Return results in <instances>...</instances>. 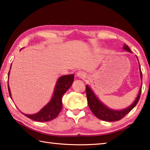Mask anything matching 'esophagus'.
<instances>
[{"mask_svg":"<svg viewBox=\"0 0 150 150\" xmlns=\"http://www.w3.org/2000/svg\"><path fill=\"white\" fill-rule=\"evenodd\" d=\"M77 76L80 79H84V78L87 77V74H86L85 72L81 71H78L77 73Z\"/></svg>","mask_w":150,"mask_h":150,"instance_id":"esophagus-1","label":"esophagus"}]
</instances>
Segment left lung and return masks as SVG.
Here are the masks:
<instances>
[{
  "label": "left lung",
  "instance_id": "obj_1",
  "mask_svg": "<svg viewBox=\"0 0 150 150\" xmlns=\"http://www.w3.org/2000/svg\"><path fill=\"white\" fill-rule=\"evenodd\" d=\"M124 50L128 51L129 52H131L130 48L128 45L124 44L123 47ZM140 67V65H139ZM140 75L141 78L142 79V73L140 69ZM142 92V87L139 90V92L136 99L133 103L132 105L128 108L122 110H114L109 109L106 107L105 105L100 102V101L96 97L95 95H94L92 90L88 87V85H86V94H87V98L88 105L89 106V108L92 112L94 114L96 117L98 119H100L102 120L107 121V122H115L117 120H120V119L124 118L127 114H128L132 109L135 107L136 105L138 104L139 100Z\"/></svg>",
  "mask_w": 150,
  "mask_h": 150
}]
</instances>
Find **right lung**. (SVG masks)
Returning <instances> with one entry per match:
<instances>
[{
    "instance_id": "add662e5",
    "label": "right lung",
    "mask_w": 150,
    "mask_h": 150,
    "mask_svg": "<svg viewBox=\"0 0 150 150\" xmlns=\"http://www.w3.org/2000/svg\"><path fill=\"white\" fill-rule=\"evenodd\" d=\"M8 72V75H9ZM74 75L73 74L64 75L59 78L57 80L56 86L53 97L50 102L45 105L39 112L35 115H24L26 117L36 122H47L55 119L59 115L62 108V96L69 88L71 86ZM8 88L10 96L11 98V91L8 85Z\"/></svg>"
}]
</instances>
